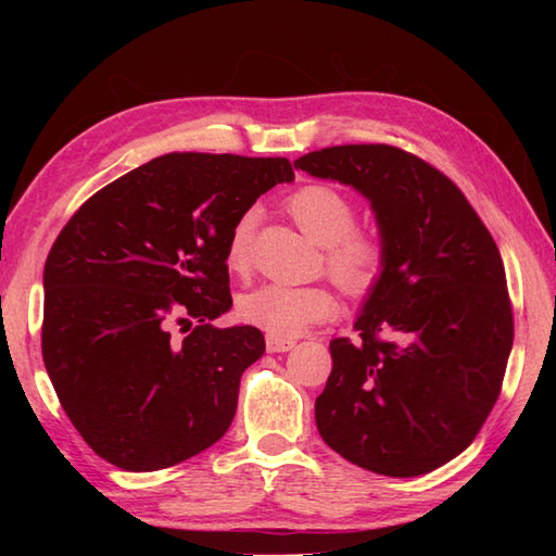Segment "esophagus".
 <instances>
[{
    "label": "esophagus",
    "instance_id": "34e87169",
    "mask_svg": "<svg viewBox=\"0 0 556 556\" xmlns=\"http://www.w3.org/2000/svg\"><path fill=\"white\" fill-rule=\"evenodd\" d=\"M265 346L269 353H285V351H291L293 346H296V341L293 339H287V337H275V334H267L265 339Z\"/></svg>",
    "mask_w": 556,
    "mask_h": 556
}]
</instances>
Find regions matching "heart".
I'll return each instance as SVG.
<instances>
[{
  "instance_id": "1",
  "label": "heart",
  "mask_w": 556,
  "mask_h": 556,
  "mask_svg": "<svg viewBox=\"0 0 556 556\" xmlns=\"http://www.w3.org/2000/svg\"><path fill=\"white\" fill-rule=\"evenodd\" d=\"M291 217L313 241L325 245V267L341 287L353 293L370 289L382 275L387 245L380 233L356 229V207L332 186L311 184L287 200ZM257 210L251 207L233 222L224 260L233 271L251 263V241ZM337 311L334 293L320 285H281L267 281L239 299V313L267 334L299 337L311 325L323 323Z\"/></svg>"
}]
</instances>
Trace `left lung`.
Instances as JSON below:
<instances>
[{"label": "left lung", "mask_w": 556, "mask_h": 556, "mask_svg": "<svg viewBox=\"0 0 556 556\" xmlns=\"http://www.w3.org/2000/svg\"><path fill=\"white\" fill-rule=\"evenodd\" d=\"M293 167L361 191L387 245L361 339L329 341L317 430L372 473H430L476 440L502 392L514 313L500 248L458 186L401 148L334 146Z\"/></svg>", "instance_id": "1"}]
</instances>
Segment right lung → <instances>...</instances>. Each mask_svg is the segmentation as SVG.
<instances>
[{"mask_svg": "<svg viewBox=\"0 0 556 556\" xmlns=\"http://www.w3.org/2000/svg\"><path fill=\"white\" fill-rule=\"evenodd\" d=\"M287 157L169 152L108 184L59 231L45 263L42 361L59 404L116 468L181 464L229 430L260 329L215 327L231 308L233 222ZM199 325L184 340L174 321Z\"/></svg>", "mask_w": 556, "mask_h": 556, "instance_id": "right-lung-1", "label": "right lung"}]
</instances>
